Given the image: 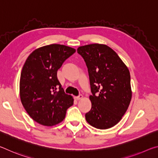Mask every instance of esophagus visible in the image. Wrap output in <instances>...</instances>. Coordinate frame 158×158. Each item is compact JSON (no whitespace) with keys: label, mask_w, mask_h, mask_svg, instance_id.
<instances>
[{"label":"esophagus","mask_w":158,"mask_h":158,"mask_svg":"<svg viewBox=\"0 0 158 158\" xmlns=\"http://www.w3.org/2000/svg\"><path fill=\"white\" fill-rule=\"evenodd\" d=\"M75 98L77 99V100H81V99H82V98H83V95H79L78 96H77V97H75Z\"/></svg>","instance_id":"esophagus-1"}]
</instances>
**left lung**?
<instances>
[{
    "mask_svg": "<svg viewBox=\"0 0 158 158\" xmlns=\"http://www.w3.org/2000/svg\"><path fill=\"white\" fill-rule=\"evenodd\" d=\"M89 72L91 109L85 120L93 127H114L126 112L132 98L130 71L114 51L105 44L79 47Z\"/></svg>",
    "mask_w": 158,
    "mask_h": 158,
    "instance_id": "8db88e82",
    "label": "left lung"
}]
</instances>
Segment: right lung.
Instances as JSON below:
<instances>
[{
  "label": "right lung",
  "instance_id": "add662e5",
  "mask_svg": "<svg viewBox=\"0 0 158 158\" xmlns=\"http://www.w3.org/2000/svg\"><path fill=\"white\" fill-rule=\"evenodd\" d=\"M76 52L65 45L53 44L33 51L21 73L19 93L21 103L35 121L53 126L65 118L73 105L57 78V71L67 58Z\"/></svg>",
  "mask_w": 158,
  "mask_h": 158
}]
</instances>
